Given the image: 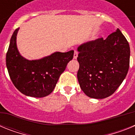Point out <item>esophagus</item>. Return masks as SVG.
<instances>
[{
	"label": "esophagus",
	"instance_id": "obj_1",
	"mask_svg": "<svg viewBox=\"0 0 135 135\" xmlns=\"http://www.w3.org/2000/svg\"><path fill=\"white\" fill-rule=\"evenodd\" d=\"M78 52L77 51H74V59H77V57H78Z\"/></svg>",
	"mask_w": 135,
	"mask_h": 135
}]
</instances>
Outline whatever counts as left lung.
<instances>
[{
    "mask_svg": "<svg viewBox=\"0 0 135 135\" xmlns=\"http://www.w3.org/2000/svg\"><path fill=\"white\" fill-rule=\"evenodd\" d=\"M81 89L90 98L112 95L123 82L130 64V46L120 30L103 38L87 42L77 49Z\"/></svg>",
    "mask_w": 135,
    "mask_h": 135,
    "instance_id": "obj_1",
    "label": "left lung"
}]
</instances>
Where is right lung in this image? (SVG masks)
<instances>
[{
    "label": "right lung",
    "mask_w": 135,
    "mask_h": 135,
    "mask_svg": "<svg viewBox=\"0 0 135 135\" xmlns=\"http://www.w3.org/2000/svg\"><path fill=\"white\" fill-rule=\"evenodd\" d=\"M15 30L10 40L6 55V65L9 76L16 89L26 96L44 97L54 90L59 76L73 59L74 51L55 52L46 57L28 60L20 54L17 46Z\"/></svg>",
    "instance_id": "right-lung-1"
}]
</instances>
